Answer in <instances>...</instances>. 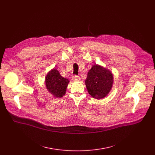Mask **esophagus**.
Listing matches in <instances>:
<instances>
[{"mask_svg":"<svg viewBox=\"0 0 155 155\" xmlns=\"http://www.w3.org/2000/svg\"><path fill=\"white\" fill-rule=\"evenodd\" d=\"M72 80H73L74 81H80V77L79 76H77V75H74V76H72Z\"/></svg>","mask_w":155,"mask_h":155,"instance_id":"esophagus-1","label":"esophagus"}]
</instances>
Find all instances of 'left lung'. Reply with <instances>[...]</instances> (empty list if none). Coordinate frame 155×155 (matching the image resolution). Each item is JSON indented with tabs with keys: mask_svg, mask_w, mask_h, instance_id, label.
Here are the masks:
<instances>
[{
	"mask_svg": "<svg viewBox=\"0 0 155 155\" xmlns=\"http://www.w3.org/2000/svg\"><path fill=\"white\" fill-rule=\"evenodd\" d=\"M113 84L112 72L99 64L92 66L85 80V85L88 93L97 99L106 97L111 91Z\"/></svg>",
	"mask_w": 155,
	"mask_h": 155,
	"instance_id": "1",
	"label": "left lung"
}]
</instances>
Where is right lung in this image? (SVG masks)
<instances>
[{
	"mask_svg": "<svg viewBox=\"0 0 155 155\" xmlns=\"http://www.w3.org/2000/svg\"><path fill=\"white\" fill-rule=\"evenodd\" d=\"M45 80L47 90L55 98H61L65 94L70 81L62 77L59 71L56 69H53L48 72Z\"/></svg>",
	"mask_w": 155,
	"mask_h": 155,
	"instance_id": "right-lung-1",
	"label": "right lung"
}]
</instances>
